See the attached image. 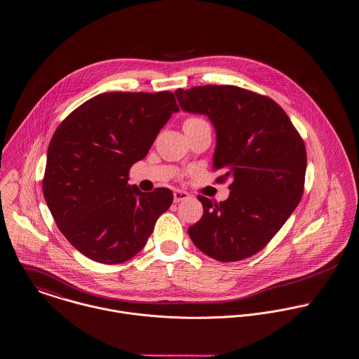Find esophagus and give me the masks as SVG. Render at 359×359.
Wrapping results in <instances>:
<instances>
[{"mask_svg": "<svg viewBox=\"0 0 359 359\" xmlns=\"http://www.w3.org/2000/svg\"><path fill=\"white\" fill-rule=\"evenodd\" d=\"M189 198V193L184 191V190H175L173 191V201L175 203H180V201H184Z\"/></svg>", "mask_w": 359, "mask_h": 359, "instance_id": "obj_1", "label": "esophagus"}]
</instances>
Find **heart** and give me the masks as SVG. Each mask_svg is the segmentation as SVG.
<instances>
[{"label": "heart", "instance_id": "b5f03b06", "mask_svg": "<svg viewBox=\"0 0 359 359\" xmlns=\"http://www.w3.org/2000/svg\"><path fill=\"white\" fill-rule=\"evenodd\" d=\"M201 122H205V121L200 116H190L184 121V126H191V125H197V123H201Z\"/></svg>", "mask_w": 359, "mask_h": 359}]
</instances>
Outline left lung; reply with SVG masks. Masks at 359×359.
<instances>
[{
  "mask_svg": "<svg viewBox=\"0 0 359 359\" xmlns=\"http://www.w3.org/2000/svg\"><path fill=\"white\" fill-rule=\"evenodd\" d=\"M182 109L207 115L216 130L214 170L231 179L226 201L198 196L204 215L189 227L194 245L220 262L259 252L286 223L304 193L306 151L283 108L237 86L177 88Z\"/></svg>",
  "mask_w": 359,
  "mask_h": 359,
  "instance_id": "obj_1",
  "label": "left lung"
}]
</instances>
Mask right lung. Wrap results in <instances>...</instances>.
Here are the masks:
<instances>
[{
    "label": "right lung",
    "instance_id": "obj_1",
    "mask_svg": "<svg viewBox=\"0 0 359 359\" xmlns=\"http://www.w3.org/2000/svg\"><path fill=\"white\" fill-rule=\"evenodd\" d=\"M175 94L104 93L55 130L43 177L46 203L73 247L101 264H122L143 250L173 193L129 186L159 130L177 112Z\"/></svg>",
    "mask_w": 359,
    "mask_h": 359
}]
</instances>
